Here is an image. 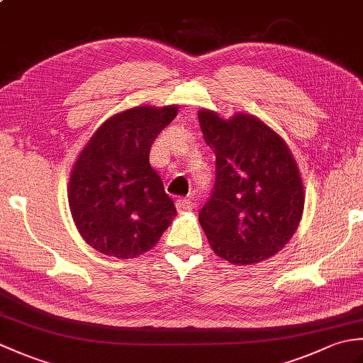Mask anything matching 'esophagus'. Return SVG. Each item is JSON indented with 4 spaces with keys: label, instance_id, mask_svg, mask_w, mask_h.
<instances>
[{
    "label": "esophagus",
    "instance_id": "esophagus-1",
    "mask_svg": "<svg viewBox=\"0 0 363 363\" xmlns=\"http://www.w3.org/2000/svg\"><path fill=\"white\" fill-rule=\"evenodd\" d=\"M194 201H191V199H187V198H181V199H177L176 201V207H177V211L179 212H189V211H191L194 209Z\"/></svg>",
    "mask_w": 363,
    "mask_h": 363
}]
</instances>
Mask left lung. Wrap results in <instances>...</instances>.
I'll return each mask as SVG.
<instances>
[{"label": "left lung", "instance_id": "1", "mask_svg": "<svg viewBox=\"0 0 363 363\" xmlns=\"http://www.w3.org/2000/svg\"><path fill=\"white\" fill-rule=\"evenodd\" d=\"M198 118L217 156L212 195L198 215L213 252L235 265L274 256L304 209L303 181L287 143L254 115L223 120L201 109Z\"/></svg>", "mask_w": 363, "mask_h": 363}]
</instances>
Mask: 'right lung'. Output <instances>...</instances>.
<instances>
[{"instance_id":"1","label":"right lung","mask_w":363,"mask_h":363,"mask_svg":"<svg viewBox=\"0 0 363 363\" xmlns=\"http://www.w3.org/2000/svg\"><path fill=\"white\" fill-rule=\"evenodd\" d=\"M177 106H138L91 135L72 169L68 204L91 248L117 259L150 251L176 217L173 199L150 164L151 145Z\"/></svg>"}]
</instances>
